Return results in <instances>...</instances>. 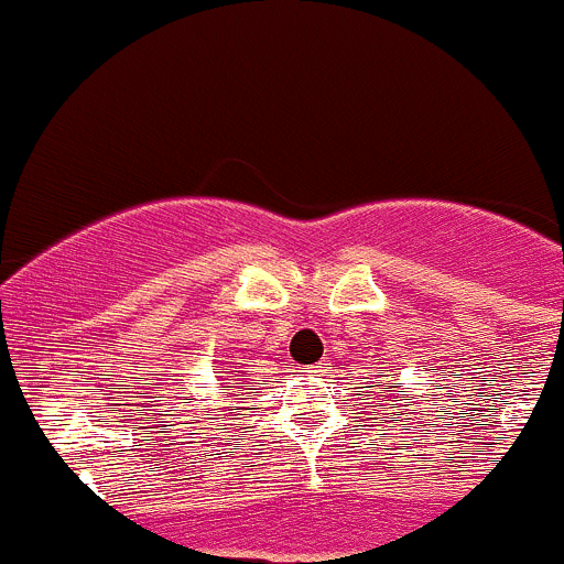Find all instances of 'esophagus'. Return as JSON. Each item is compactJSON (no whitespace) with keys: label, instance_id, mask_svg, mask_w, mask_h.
<instances>
[{"label":"esophagus","instance_id":"obj_1","mask_svg":"<svg viewBox=\"0 0 564 564\" xmlns=\"http://www.w3.org/2000/svg\"><path fill=\"white\" fill-rule=\"evenodd\" d=\"M328 367H326V361H317V365H312V367H306V376H312V378H321L323 372H326Z\"/></svg>","mask_w":564,"mask_h":564}]
</instances>
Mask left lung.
<instances>
[{"instance_id": "8db88e82", "label": "left lung", "mask_w": 564, "mask_h": 564, "mask_svg": "<svg viewBox=\"0 0 564 564\" xmlns=\"http://www.w3.org/2000/svg\"><path fill=\"white\" fill-rule=\"evenodd\" d=\"M378 387H381V394H378V398L389 400V409H392V416H389V420L400 422V414H403V409H400L398 400H392V394H387V392H394V389L392 387H383V383H378ZM381 400H378V403H381Z\"/></svg>"}]
</instances>
